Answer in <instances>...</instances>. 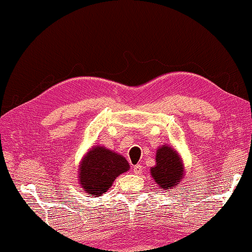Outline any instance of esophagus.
Instances as JSON below:
<instances>
[{"label":"esophagus","mask_w":252,"mask_h":252,"mask_svg":"<svg viewBox=\"0 0 252 252\" xmlns=\"http://www.w3.org/2000/svg\"><path fill=\"white\" fill-rule=\"evenodd\" d=\"M141 170H142V168H141L140 165H134V166H133V172L136 174H140Z\"/></svg>","instance_id":"1"}]
</instances>
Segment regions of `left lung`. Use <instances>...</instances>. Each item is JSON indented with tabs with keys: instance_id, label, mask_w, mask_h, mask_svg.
<instances>
[{
	"instance_id": "1",
	"label": "left lung",
	"mask_w": 252,
	"mask_h": 252,
	"mask_svg": "<svg viewBox=\"0 0 252 252\" xmlns=\"http://www.w3.org/2000/svg\"><path fill=\"white\" fill-rule=\"evenodd\" d=\"M185 163L174 148L164 144L156 150V165L150 174L162 191H172L185 179Z\"/></svg>"
}]
</instances>
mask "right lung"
Listing matches in <instances>:
<instances>
[{
	"label": "right lung",
	"instance_id": "add662e5",
	"mask_svg": "<svg viewBox=\"0 0 252 252\" xmlns=\"http://www.w3.org/2000/svg\"><path fill=\"white\" fill-rule=\"evenodd\" d=\"M129 168V163L122 155L104 146H94L79 165V185L89 197H100L107 192L114 180Z\"/></svg>",
	"mask_w": 252,
	"mask_h": 252
}]
</instances>
